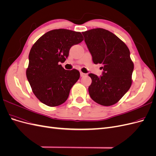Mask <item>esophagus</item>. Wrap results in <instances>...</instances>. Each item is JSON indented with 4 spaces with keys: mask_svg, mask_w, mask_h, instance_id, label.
Segmentation results:
<instances>
[{
    "mask_svg": "<svg viewBox=\"0 0 156 156\" xmlns=\"http://www.w3.org/2000/svg\"><path fill=\"white\" fill-rule=\"evenodd\" d=\"M80 75H81V77H84V76H85L86 75V73H83V72H80Z\"/></svg>",
    "mask_w": 156,
    "mask_h": 156,
    "instance_id": "obj_1",
    "label": "esophagus"
}]
</instances>
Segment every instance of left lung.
I'll return each mask as SVG.
<instances>
[{"mask_svg": "<svg viewBox=\"0 0 156 156\" xmlns=\"http://www.w3.org/2000/svg\"><path fill=\"white\" fill-rule=\"evenodd\" d=\"M93 62L101 64L100 77L88 75L92 83L88 87L92 100L103 106L115 104L129 90L134 68L127 45L113 33L103 29L82 32Z\"/></svg>", "mask_w": 156, "mask_h": 156, "instance_id": "1", "label": "left lung"}]
</instances>
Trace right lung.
I'll return each instance as SVG.
<instances>
[{
	"label": "right lung",
	"instance_id": "right-lung-1",
	"mask_svg": "<svg viewBox=\"0 0 156 156\" xmlns=\"http://www.w3.org/2000/svg\"><path fill=\"white\" fill-rule=\"evenodd\" d=\"M83 40L81 32L67 29L49 31L36 41L29 55L26 74L32 92L45 105L62 104L80 77L78 70H66L60 64L66 60L70 48Z\"/></svg>",
	"mask_w": 156,
	"mask_h": 156
}]
</instances>
